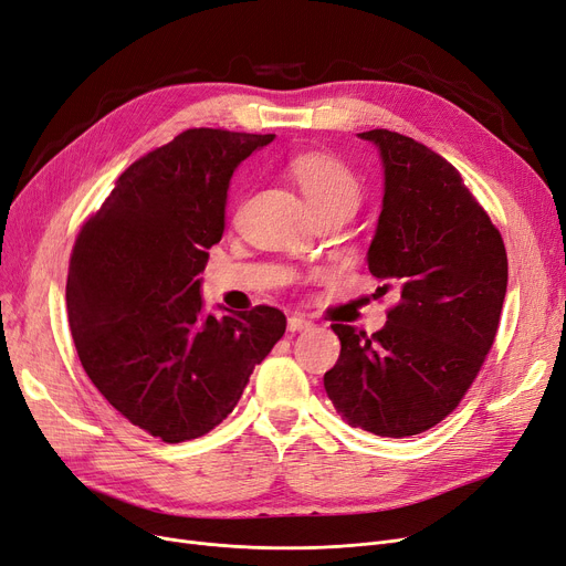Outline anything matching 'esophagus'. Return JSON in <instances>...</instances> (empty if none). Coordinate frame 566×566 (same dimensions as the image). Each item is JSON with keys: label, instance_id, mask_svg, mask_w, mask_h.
I'll use <instances>...</instances> for the list:
<instances>
[{"label": "esophagus", "instance_id": "esophagus-1", "mask_svg": "<svg viewBox=\"0 0 566 566\" xmlns=\"http://www.w3.org/2000/svg\"><path fill=\"white\" fill-rule=\"evenodd\" d=\"M311 327H313V323L306 321V318H300V315H290V318H287V329L290 332H306Z\"/></svg>", "mask_w": 566, "mask_h": 566}]
</instances>
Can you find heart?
Instances as JSON below:
<instances>
[{
    "instance_id": "1",
    "label": "heart",
    "mask_w": 566,
    "mask_h": 566,
    "mask_svg": "<svg viewBox=\"0 0 566 566\" xmlns=\"http://www.w3.org/2000/svg\"><path fill=\"white\" fill-rule=\"evenodd\" d=\"M290 171L295 176L311 209L318 213L334 207L355 209L359 199V184L355 174L332 155L308 153L290 163Z\"/></svg>"
}]
</instances>
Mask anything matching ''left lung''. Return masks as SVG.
I'll return each instance as SVG.
<instances>
[{"label": "left lung", "mask_w": 566, "mask_h": 566, "mask_svg": "<svg viewBox=\"0 0 566 566\" xmlns=\"http://www.w3.org/2000/svg\"><path fill=\"white\" fill-rule=\"evenodd\" d=\"M378 148L382 207L369 271L399 304L376 334L334 323L342 342L325 390L350 427L413 437L462 401L492 348L506 297L500 230L441 155L390 129L357 134Z\"/></svg>", "instance_id": "1"}]
</instances>
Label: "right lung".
I'll list each match as a JSON object with an SVG mask.
<instances>
[{
	"label": "right lung",
	"mask_w": 566,
	"mask_h": 566,
	"mask_svg": "<svg viewBox=\"0 0 566 566\" xmlns=\"http://www.w3.org/2000/svg\"><path fill=\"white\" fill-rule=\"evenodd\" d=\"M274 137L186 129L120 174L74 243L66 313L81 365L113 409L167 443L228 418L285 334L274 306H218V318L199 295L232 174Z\"/></svg>",
	"instance_id": "add662e5"
}]
</instances>
